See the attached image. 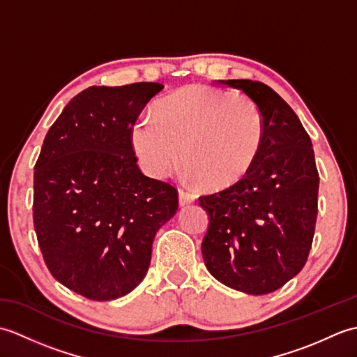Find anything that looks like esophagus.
Masks as SVG:
<instances>
[{"mask_svg":"<svg viewBox=\"0 0 357 357\" xmlns=\"http://www.w3.org/2000/svg\"><path fill=\"white\" fill-rule=\"evenodd\" d=\"M198 195L193 190H187V188H179V204L181 206H187V204H192Z\"/></svg>","mask_w":357,"mask_h":357,"instance_id":"esophagus-1","label":"esophagus"}]
</instances>
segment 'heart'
<instances>
[{"mask_svg":"<svg viewBox=\"0 0 357 357\" xmlns=\"http://www.w3.org/2000/svg\"><path fill=\"white\" fill-rule=\"evenodd\" d=\"M265 121L247 96L190 86L164 98L156 118L141 116L132 146L141 167L155 178L184 161L190 174L213 188L229 187L252 169L262 149Z\"/></svg>","mask_w":357,"mask_h":357,"instance_id":"obj_1","label":"heart"}]
</instances>
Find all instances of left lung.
<instances>
[{
	"instance_id": "8db88e82",
	"label": "left lung",
	"mask_w": 357,
	"mask_h": 357,
	"mask_svg": "<svg viewBox=\"0 0 357 357\" xmlns=\"http://www.w3.org/2000/svg\"><path fill=\"white\" fill-rule=\"evenodd\" d=\"M257 104L265 121L262 149L238 183L199 196L210 224L202 257L219 282L267 294L304 268L313 244L319 173L305 128L282 98L259 81L227 79Z\"/></svg>"
}]
</instances>
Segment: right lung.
Here are the masks:
<instances>
[{"mask_svg": "<svg viewBox=\"0 0 357 357\" xmlns=\"http://www.w3.org/2000/svg\"><path fill=\"white\" fill-rule=\"evenodd\" d=\"M159 82L93 86L45 135L33 173V225L52 276L92 301L130 293L146 276L156 231L178 190L146 176L132 128Z\"/></svg>", "mask_w": 357, "mask_h": 357, "instance_id": "obj_1", "label": "right lung"}]
</instances>
